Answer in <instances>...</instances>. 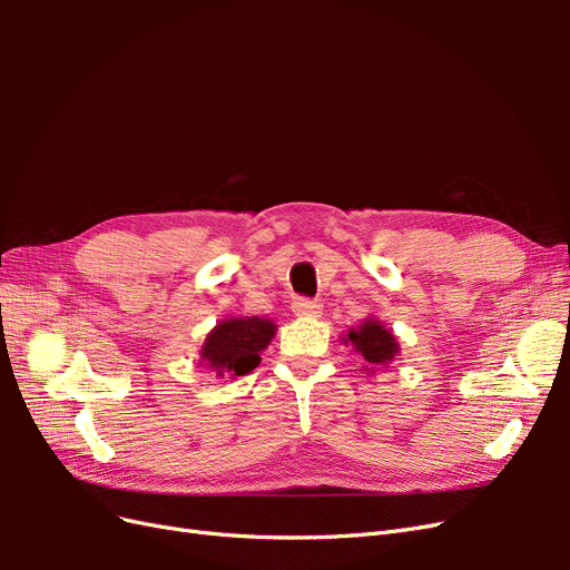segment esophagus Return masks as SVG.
Returning <instances> with one entry per match:
<instances>
[{"label":"esophagus","instance_id":"34e87169","mask_svg":"<svg viewBox=\"0 0 570 570\" xmlns=\"http://www.w3.org/2000/svg\"><path fill=\"white\" fill-rule=\"evenodd\" d=\"M292 312L297 316H318L321 314V304L316 299H297L292 304Z\"/></svg>","mask_w":570,"mask_h":570}]
</instances>
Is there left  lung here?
Here are the masks:
<instances>
[{"mask_svg": "<svg viewBox=\"0 0 570 570\" xmlns=\"http://www.w3.org/2000/svg\"><path fill=\"white\" fill-rule=\"evenodd\" d=\"M342 342L352 344L354 352L364 358L366 373L385 368L400 356V340H396L390 327L377 318H366L361 325L352 327L347 335H342Z\"/></svg>", "mask_w": 570, "mask_h": 570, "instance_id": "8db88e82", "label": "left lung"}]
</instances>
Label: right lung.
Here are the masks:
<instances>
[{
    "label": "right lung",
    "instance_id": "1",
    "mask_svg": "<svg viewBox=\"0 0 570 570\" xmlns=\"http://www.w3.org/2000/svg\"><path fill=\"white\" fill-rule=\"evenodd\" d=\"M275 325L271 318L258 316H237L223 318L206 335L199 364L216 373V377H237L254 371L262 361V352L275 337Z\"/></svg>",
    "mask_w": 570,
    "mask_h": 570
}]
</instances>
